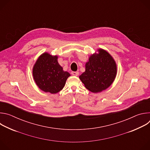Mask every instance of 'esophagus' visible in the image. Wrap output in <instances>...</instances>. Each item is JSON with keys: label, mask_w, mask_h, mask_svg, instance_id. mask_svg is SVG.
Wrapping results in <instances>:
<instances>
[{"label": "esophagus", "mask_w": 150, "mask_h": 150, "mask_svg": "<svg viewBox=\"0 0 150 150\" xmlns=\"http://www.w3.org/2000/svg\"><path fill=\"white\" fill-rule=\"evenodd\" d=\"M72 75H74V76H78L79 75V72H75V71H72L71 72Z\"/></svg>", "instance_id": "1"}]
</instances>
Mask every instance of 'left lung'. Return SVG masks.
Instances as JSON below:
<instances>
[{
  "label": "left lung",
  "instance_id": "8db88e82",
  "mask_svg": "<svg viewBox=\"0 0 150 150\" xmlns=\"http://www.w3.org/2000/svg\"><path fill=\"white\" fill-rule=\"evenodd\" d=\"M98 51V54L89 57L85 71L79 76L85 88L95 93L109 87L117 74L116 64L111 55L103 49Z\"/></svg>",
  "mask_w": 150,
  "mask_h": 150
}]
</instances>
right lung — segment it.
Listing matches in <instances>:
<instances>
[{"label":"right lung","mask_w":150,"mask_h":150,"mask_svg":"<svg viewBox=\"0 0 150 150\" xmlns=\"http://www.w3.org/2000/svg\"><path fill=\"white\" fill-rule=\"evenodd\" d=\"M33 75L38 88L51 94L62 90L67 78L71 76L69 72L63 71L57 62V56L47 53L38 57L33 67Z\"/></svg>","instance_id":"obj_1"}]
</instances>
